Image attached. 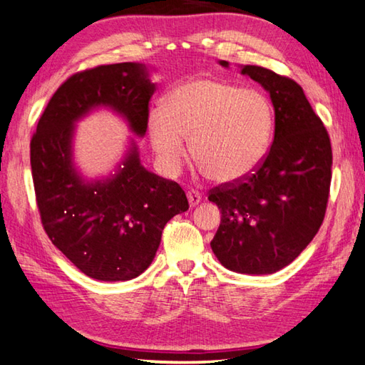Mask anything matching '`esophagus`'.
<instances>
[{"instance_id":"34e87169","label":"esophagus","mask_w":365,"mask_h":365,"mask_svg":"<svg viewBox=\"0 0 365 365\" xmlns=\"http://www.w3.org/2000/svg\"><path fill=\"white\" fill-rule=\"evenodd\" d=\"M187 197H188V202H190L191 207H195V206H197V205H200V202H201V195L197 193V191H195V190L188 191Z\"/></svg>"}]
</instances>
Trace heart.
I'll use <instances>...</instances> for the list:
<instances>
[{"label":"heart","mask_w":365,"mask_h":365,"mask_svg":"<svg viewBox=\"0 0 365 365\" xmlns=\"http://www.w3.org/2000/svg\"><path fill=\"white\" fill-rule=\"evenodd\" d=\"M274 108L267 96L219 78H195L172 90L164 109L151 110L148 130L165 174H175L191 154L205 174L220 183L252 174L269 151Z\"/></svg>","instance_id":"obj_1"}]
</instances>
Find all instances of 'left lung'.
I'll list each match as a JSON object with an SVG mask.
<instances>
[{
    "instance_id": "8db88e82",
    "label": "left lung",
    "mask_w": 365,
    "mask_h": 365,
    "mask_svg": "<svg viewBox=\"0 0 365 365\" xmlns=\"http://www.w3.org/2000/svg\"><path fill=\"white\" fill-rule=\"evenodd\" d=\"M228 67L227 61H219ZM270 95L274 141L255 174L209 193L220 209L211 248L228 270L265 275L287 267L324 222L331 180V145L301 86L265 67L242 66Z\"/></svg>"
}]
</instances>
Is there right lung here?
Segmentation results:
<instances>
[{
  "mask_svg": "<svg viewBox=\"0 0 365 365\" xmlns=\"http://www.w3.org/2000/svg\"><path fill=\"white\" fill-rule=\"evenodd\" d=\"M156 91L140 63L98 66L59 86L30 141L36 205L53 245L85 275L125 282L150 267L160 235L188 209L180 185L146 170L135 140L114 174L88 180L73 163L76 123L106 108L145 137L148 104Z\"/></svg>",
  "mask_w": 365,
  "mask_h": 365,
  "instance_id": "obj_1",
  "label": "right lung"
}]
</instances>
